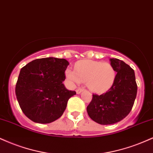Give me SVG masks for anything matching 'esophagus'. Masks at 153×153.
Instances as JSON below:
<instances>
[{
  "label": "esophagus",
  "instance_id": "34e87169",
  "mask_svg": "<svg viewBox=\"0 0 153 153\" xmlns=\"http://www.w3.org/2000/svg\"><path fill=\"white\" fill-rule=\"evenodd\" d=\"M84 91V89H82V88H78V89L76 90V93L77 94H80L82 91Z\"/></svg>",
  "mask_w": 153,
  "mask_h": 153
}]
</instances>
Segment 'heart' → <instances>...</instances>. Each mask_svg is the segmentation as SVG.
<instances>
[{"label":"heart","mask_w":153,"mask_h":153,"mask_svg":"<svg viewBox=\"0 0 153 153\" xmlns=\"http://www.w3.org/2000/svg\"><path fill=\"white\" fill-rule=\"evenodd\" d=\"M66 78L74 84L86 82L92 92L102 93L113 86L116 78V71L109 62L83 60L75 65V71L68 69Z\"/></svg>","instance_id":"obj_1"}]
</instances>
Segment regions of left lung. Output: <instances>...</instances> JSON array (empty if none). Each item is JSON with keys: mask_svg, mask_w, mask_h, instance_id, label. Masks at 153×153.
<instances>
[{"mask_svg": "<svg viewBox=\"0 0 153 153\" xmlns=\"http://www.w3.org/2000/svg\"><path fill=\"white\" fill-rule=\"evenodd\" d=\"M117 72L111 88L102 95H93L87 107L88 115L100 125L120 122L129 114L137 95L135 72L128 64L117 58H110Z\"/></svg>", "mask_w": 153, "mask_h": 153, "instance_id": "left-lung-1", "label": "left lung"}]
</instances>
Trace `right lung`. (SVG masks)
<instances>
[{
    "label": "right lung",
    "mask_w": 153,
    "mask_h": 153,
    "mask_svg": "<svg viewBox=\"0 0 153 153\" xmlns=\"http://www.w3.org/2000/svg\"><path fill=\"white\" fill-rule=\"evenodd\" d=\"M69 62L53 57L36 59L20 71L16 95L22 111L37 123L46 124L61 117L75 91L62 83Z\"/></svg>",
    "instance_id": "obj_1"
}]
</instances>
